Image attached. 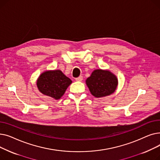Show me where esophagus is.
<instances>
[{
    "label": "esophagus",
    "instance_id": "34e87169",
    "mask_svg": "<svg viewBox=\"0 0 160 160\" xmlns=\"http://www.w3.org/2000/svg\"><path fill=\"white\" fill-rule=\"evenodd\" d=\"M75 80H76V81H82L83 80V77H82V76H80L79 77L76 78Z\"/></svg>",
    "mask_w": 160,
    "mask_h": 160
}]
</instances>
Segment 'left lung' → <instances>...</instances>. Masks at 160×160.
Listing matches in <instances>:
<instances>
[{
  "instance_id": "1",
  "label": "left lung",
  "mask_w": 160,
  "mask_h": 160,
  "mask_svg": "<svg viewBox=\"0 0 160 160\" xmlns=\"http://www.w3.org/2000/svg\"><path fill=\"white\" fill-rule=\"evenodd\" d=\"M86 84L91 93L97 98H100L114 93L118 84V80L109 71L97 69L87 78Z\"/></svg>"
}]
</instances>
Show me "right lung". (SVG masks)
<instances>
[{
    "label": "right lung",
    "mask_w": 160,
    "mask_h": 160,
    "mask_svg": "<svg viewBox=\"0 0 160 160\" xmlns=\"http://www.w3.org/2000/svg\"><path fill=\"white\" fill-rule=\"evenodd\" d=\"M71 83V80L61 71L54 70L42 73L37 81V86L43 94L60 99Z\"/></svg>",
    "instance_id": "right-lung-1"
}]
</instances>
